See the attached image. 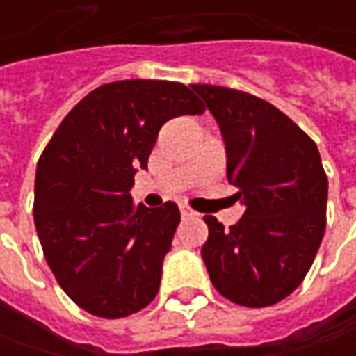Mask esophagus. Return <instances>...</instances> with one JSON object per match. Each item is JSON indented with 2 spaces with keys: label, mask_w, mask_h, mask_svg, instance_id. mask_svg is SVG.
Here are the masks:
<instances>
[{
  "label": "esophagus",
  "mask_w": 356,
  "mask_h": 356,
  "mask_svg": "<svg viewBox=\"0 0 356 356\" xmlns=\"http://www.w3.org/2000/svg\"><path fill=\"white\" fill-rule=\"evenodd\" d=\"M180 213H182V218H192V216H194V212H192L188 206H182V208H180Z\"/></svg>",
  "instance_id": "esophagus-1"
}]
</instances>
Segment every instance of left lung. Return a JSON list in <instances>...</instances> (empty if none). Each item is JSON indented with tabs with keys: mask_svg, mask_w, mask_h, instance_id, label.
Here are the masks:
<instances>
[{
	"mask_svg": "<svg viewBox=\"0 0 356 356\" xmlns=\"http://www.w3.org/2000/svg\"><path fill=\"white\" fill-rule=\"evenodd\" d=\"M218 120L227 182L245 206L224 229L204 216L202 259L213 287L243 307H269L305 280L327 224V174L317 144L280 108L243 90L192 85Z\"/></svg>",
	"mask_w": 356,
	"mask_h": 356,
	"instance_id": "left-lung-1",
	"label": "left lung"
}]
</instances>
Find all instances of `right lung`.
<instances>
[{"instance_id": "1", "label": "right lung", "mask_w": 356, "mask_h": 356, "mask_svg": "<svg viewBox=\"0 0 356 356\" xmlns=\"http://www.w3.org/2000/svg\"><path fill=\"white\" fill-rule=\"evenodd\" d=\"M204 111L182 83L117 81L75 104L45 146L35 174L37 236L63 291L90 315L120 319L156 297L180 210L136 206L130 188L160 127Z\"/></svg>"}]
</instances>
